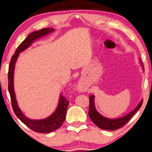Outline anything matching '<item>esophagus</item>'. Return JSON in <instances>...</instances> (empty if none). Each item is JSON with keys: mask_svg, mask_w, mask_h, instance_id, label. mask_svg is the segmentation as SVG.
<instances>
[{"mask_svg": "<svg viewBox=\"0 0 152 152\" xmlns=\"http://www.w3.org/2000/svg\"><path fill=\"white\" fill-rule=\"evenodd\" d=\"M79 88H80V89H82V85H81V84H80V85H79Z\"/></svg>", "mask_w": 152, "mask_h": 152, "instance_id": "1", "label": "esophagus"}]
</instances>
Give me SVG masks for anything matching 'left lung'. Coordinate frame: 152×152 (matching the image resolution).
<instances>
[{
    "instance_id": "left-lung-1",
    "label": "left lung",
    "mask_w": 152,
    "mask_h": 152,
    "mask_svg": "<svg viewBox=\"0 0 152 152\" xmlns=\"http://www.w3.org/2000/svg\"><path fill=\"white\" fill-rule=\"evenodd\" d=\"M143 66V64L140 62ZM89 110L88 115L91 118L92 121L93 122L97 127L102 129L106 130H116L117 129L121 128L124 126L132 117L134 115L135 113L140 109L143 103V101H141L140 103L133 109L132 112L128 113L127 115H125L122 117L117 118V119H109L101 115L95 109L94 106V96L91 95L89 98Z\"/></svg>"
}]
</instances>
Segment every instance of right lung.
Returning a JSON list of instances; mask_svg holds the SVG:
<instances>
[{"label":"right lung","mask_w":152,"mask_h":152,"mask_svg":"<svg viewBox=\"0 0 152 152\" xmlns=\"http://www.w3.org/2000/svg\"><path fill=\"white\" fill-rule=\"evenodd\" d=\"M54 29H50V28H43L39 31H34L27 36L26 39L18 46L17 49L15 51V54L12 56L11 61L9 66V72H8V89L11 96V101L12 109L15 114L17 117L24 123V124L29 127L31 129L34 131L35 132L47 133L52 132L53 131L58 129L60 128L61 125L63 124L64 120L66 119V114L67 111V108L68 106L69 101L66 99V97L60 95V100L57 109L53 113L50 117L41 120H32L28 119L23 113L20 111V109L18 107L17 102L15 98V94L14 92V84H13V76L15 65L16 63L18 56L19 53L24 51L25 49L32 44L36 39L49 34L50 33L53 32Z\"/></svg>","instance_id":"add662e5"}]
</instances>
